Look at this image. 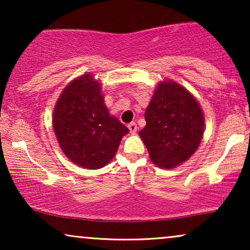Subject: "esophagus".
<instances>
[{
    "instance_id": "1",
    "label": "esophagus",
    "mask_w": 250,
    "mask_h": 250,
    "mask_svg": "<svg viewBox=\"0 0 250 250\" xmlns=\"http://www.w3.org/2000/svg\"><path fill=\"white\" fill-rule=\"evenodd\" d=\"M128 129L132 134H135L136 131H138V126H136L135 123H131V124H128Z\"/></svg>"
}]
</instances>
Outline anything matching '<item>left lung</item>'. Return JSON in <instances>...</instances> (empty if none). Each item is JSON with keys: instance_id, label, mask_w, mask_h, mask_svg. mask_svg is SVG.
Instances as JSON below:
<instances>
[{"instance_id": "8db88e82", "label": "left lung", "mask_w": 250, "mask_h": 250, "mask_svg": "<svg viewBox=\"0 0 250 250\" xmlns=\"http://www.w3.org/2000/svg\"><path fill=\"white\" fill-rule=\"evenodd\" d=\"M145 118L146 124L139 135L156 166L175 168L197 151L205 116L197 99L182 85L172 80L159 82Z\"/></svg>"}]
</instances>
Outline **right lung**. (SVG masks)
I'll return each instance as SVG.
<instances>
[{"mask_svg":"<svg viewBox=\"0 0 250 250\" xmlns=\"http://www.w3.org/2000/svg\"><path fill=\"white\" fill-rule=\"evenodd\" d=\"M101 83L92 73L68 83L53 109L52 125L61 150L75 165L98 169L117 152L128 128L110 115Z\"/></svg>","mask_w":250,"mask_h":250,"instance_id":"obj_1","label":"right lung"}]
</instances>
